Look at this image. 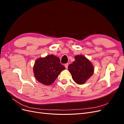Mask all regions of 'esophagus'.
Returning a JSON list of instances; mask_svg holds the SVG:
<instances>
[{"label":"esophagus","instance_id":"esophagus-1","mask_svg":"<svg viewBox=\"0 0 124 124\" xmlns=\"http://www.w3.org/2000/svg\"><path fill=\"white\" fill-rule=\"evenodd\" d=\"M65 68H66V69L68 68V63H66V64L65 65Z\"/></svg>","mask_w":124,"mask_h":124}]
</instances>
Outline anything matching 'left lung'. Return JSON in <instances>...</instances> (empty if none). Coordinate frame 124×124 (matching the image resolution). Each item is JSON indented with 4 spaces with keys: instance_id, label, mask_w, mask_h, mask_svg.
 I'll return each mask as SVG.
<instances>
[{
    "instance_id": "1",
    "label": "left lung",
    "mask_w": 124,
    "mask_h": 124,
    "mask_svg": "<svg viewBox=\"0 0 124 124\" xmlns=\"http://www.w3.org/2000/svg\"><path fill=\"white\" fill-rule=\"evenodd\" d=\"M74 59L72 63L69 65L68 70L77 84H84L92 76L94 67L92 62L83 55H77Z\"/></svg>"
}]
</instances>
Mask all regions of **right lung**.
<instances>
[{
    "label": "right lung",
    "instance_id": "obj_1",
    "mask_svg": "<svg viewBox=\"0 0 124 124\" xmlns=\"http://www.w3.org/2000/svg\"><path fill=\"white\" fill-rule=\"evenodd\" d=\"M65 67L60 62L59 58L53 54L36 60L33 71L36 79L45 85H51Z\"/></svg>",
    "mask_w": 124,
    "mask_h": 124
}]
</instances>
